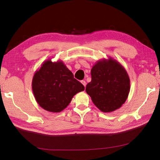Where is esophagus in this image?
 Masks as SVG:
<instances>
[{
    "mask_svg": "<svg viewBox=\"0 0 160 160\" xmlns=\"http://www.w3.org/2000/svg\"><path fill=\"white\" fill-rule=\"evenodd\" d=\"M81 83L83 85V86H84V87H85V86H86V82H85V81H83H83H81Z\"/></svg>",
    "mask_w": 160,
    "mask_h": 160,
    "instance_id": "esophagus-1",
    "label": "esophagus"
}]
</instances>
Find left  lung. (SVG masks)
Wrapping results in <instances>:
<instances>
[{
    "label": "left lung",
    "mask_w": 160,
    "mask_h": 160,
    "mask_svg": "<svg viewBox=\"0 0 160 160\" xmlns=\"http://www.w3.org/2000/svg\"><path fill=\"white\" fill-rule=\"evenodd\" d=\"M91 81L85 91L94 105L105 113L122 107L130 91V79L126 70L112 57L98 61L91 70Z\"/></svg>",
    "instance_id": "8db88e82"
}]
</instances>
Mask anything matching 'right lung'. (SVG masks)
I'll return each mask as SVG.
<instances>
[{"label":"right lung","mask_w":160,"mask_h":160,"mask_svg":"<svg viewBox=\"0 0 160 160\" xmlns=\"http://www.w3.org/2000/svg\"><path fill=\"white\" fill-rule=\"evenodd\" d=\"M32 89L42 109L59 113L69 105L75 95L84 91L85 87L74 78L62 61L52 62L49 59L34 74Z\"/></svg>","instance_id":"right-lung-1"}]
</instances>
